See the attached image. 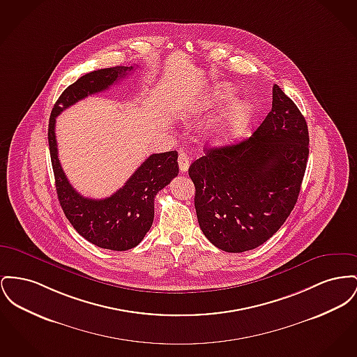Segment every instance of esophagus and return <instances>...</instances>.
Wrapping results in <instances>:
<instances>
[{
    "label": "esophagus",
    "mask_w": 357,
    "mask_h": 357,
    "mask_svg": "<svg viewBox=\"0 0 357 357\" xmlns=\"http://www.w3.org/2000/svg\"><path fill=\"white\" fill-rule=\"evenodd\" d=\"M178 165H179V169L181 172H186L190 167V159L189 155L186 152H179V156H178Z\"/></svg>",
    "instance_id": "esophagus-1"
}]
</instances>
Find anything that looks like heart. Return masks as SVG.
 I'll list each match as a JSON object with an SVG mask.
<instances>
[{"label": "heart", "instance_id": "heart-1", "mask_svg": "<svg viewBox=\"0 0 357 357\" xmlns=\"http://www.w3.org/2000/svg\"><path fill=\"white\" fill-rule=\"evenodd\" d=\"M233 94H234V89L231 84H215L209 93H206L204 98V105L208 107L218 105L229 100ZM250 114H251V106L248 105V102L240 98H234L217 114V117L211 120V124H210L211 133L217 139L225 137L236 129H238L240 126H243V124L248 120Z\"/></svg>", "mask_w": 357, "mask_h": 357}]
</instances>
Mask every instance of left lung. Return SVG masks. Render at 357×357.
<instances>
[{
	"label": "left lung",
	"mask_w": 357,
	"mask_h": 357,
	"mask_svg": "<svg viewBox=\"0 0 357 357\" xmlns=\"http://www.w3.org/2000/svg\"><path fill=\"white\" fill-rule=\"evenodd\" d=\"M309 156V130L299 109L273 84V107L250 139L209 148L191 163L201 231L225 252L264 244L294 209Z\"/></svg>",
	"instance_id": "8db88e82"
}]
</instances>
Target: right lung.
<instances>
[{"label":"right lung","instance_id":"add662e5","mask_svg":"<svg viewBox=\"0 0 357 357\" xmlns=\"http://www.w3.org/2000/svg\"><path fill=\"white\" fill-rule=\"evenodd\" d=\"M133 66H116L91 71L70 84L52 107L48 124V144L55 175L56 194L64 215L82 237L91 244L112 250L135 248L147 234L153 222L156 194L166 188L179 172L178 152L153 153L143 162L121 189L104 199L84 198L74 189L61 166L55 137L56 117L87 96L107 90L126 78Z\"/></svg>","mask_w":357,"mask_h":357}]
</instances>
